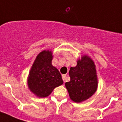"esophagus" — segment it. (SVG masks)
Segmentation results:
<instances>
[{
    "instance_id": "esophagus-1",
    "label": "esophagus",
    "mask_w": 122,
    "mask_h": 122,
    "mask_svg": "<svg viewBox=\"0 0 122 122\" xmlns=\"http://www.w3.org/2000/svg\"><path fill=\"white\" fill-rule=\"evenodd\" d=\"M66 75H62V79L64 82L66 81Z\"/></svg>"
}]
</instances>
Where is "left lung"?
I'll list each match as a JSON object with an SVG mask.
<instances>
[{"mask_svg":"<svg viewBox=\"0 0 122 122\" xmlns=\"http://www.w3.org/2000/svg\"><path fill=\"white\" fill-rule=\"evenodd\" d=\"M70 81L65 83L70 98L81 102L95 94L98 87V79L95 63L89 56L84 55L77 62L76 67L69 71Z\"/></svg>","mask_w":122,"mask_h":122,"instance_id":"1","label":"left lung"}]
</instances>
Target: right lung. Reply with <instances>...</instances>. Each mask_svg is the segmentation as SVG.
Here are the masks:
<instances>
[{
	"label": "right lung",
	"mask_w": 122,
	"mask_h": 122,
	"mask_svg": "<svg viewBox=\"0 0 122 122\" xmlns=\"http://www.w3.org/2000/svg\"><path fill=\"white\" fill-rule=\"evenodd\" d=\"M52 53L49 50L38 54L29 71L27 85L29 90L41 98L46 97L55 87L63 84L62 76L52 65Z\"/></svg>",
	"instance_id": "right-lung-1"
}]
</instances>
